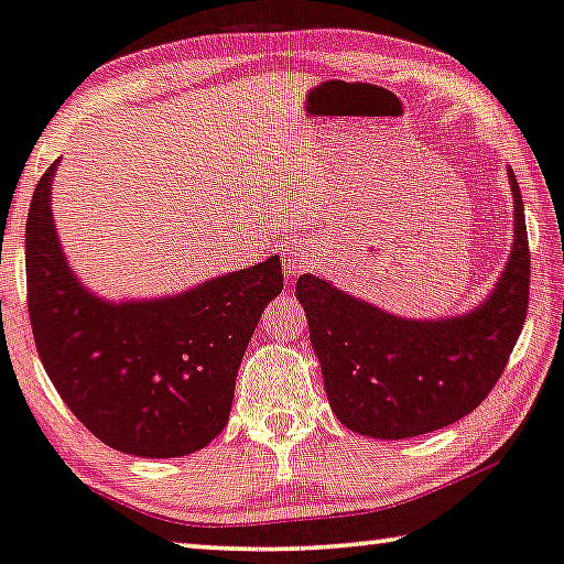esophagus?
I'll return each mask as SVG.
<instances>
[{
	"label": "esophagus",
	"mask_w": 564,
	"mask_h": 564,
	"mask_svg": "<svg viewBox=\"0 0 564 564\" xmlns=\"http://www.w3.org/2000/svg\"><path fill=\"white\" fill-rule=\"evenodd\" d=\"M314 265H316V253L308 246H299L296 250H291V253L283 256V273L289 281L299 279L301 273L311 271Z\"/></svg>",
	"instance_id": "1"
}]
</instances>
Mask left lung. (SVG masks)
Instances as JSON below:
<instances>
[{
	"instance_id": "8db88e82",
	"label": "left lung",
	"mask_w": 564,
	"mask_h": 564,
	"mask_svg": "<svg viewBox=\"0 0 564 564\" xmlns=\"http://www.w3.org/2000/svg\"><path fill=\"white\" fill-rule=\"evenodd\" d=\"M514 246L491 296L464 316L410 322L304 273L296 299L324 372L326 398L349 431L400 441L433 433L476 410L522 334L529 242L514 172Z\"/></svg>"
}]
</instances>
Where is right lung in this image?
<instances>
[{"instance_id":"1","label":"right lung","mask_w":564,"mask_h":564,"mask_svg":"<svg viewBox=\"0 0 564 564\" xmlns=\"http://www.w3.org/2000/svg\"><path fill=\"white\" fill-rule=\"evenodd\" d=\"M42 174L24 230L28 311L42 367L73 415L116 451L141 458L195 453L230 417L235 377L268 301L283 291L281 260L154 301L96 299L57 242Z\"/></svg>"}]
</instances>
